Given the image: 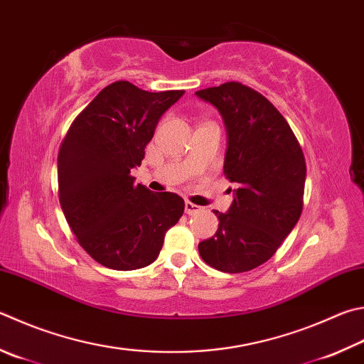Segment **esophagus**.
<instances>
[{
    "instance_id": "34e87169",
    "label": "esophagus",
    "mask_w": 364,
    "mask_h": 364,
    "mask_svg": "<svg viewBox=\"0 0 364 364\" xmlns=\"http://www.w3.org/2000/svg\"><path fill=\"white\" fill-rule=\"evenodd\" d=\"M184 210H186L188 215H196V213H199L202 208L199 207V205H196L193 202H186L184 203Z\"/></svg>"
}]
</instances>
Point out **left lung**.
Returning <instances> with one entry per match:
<instances>
[{"label": "left lung", "instance_id": "obj_1", "mask_svg": "<svg viewBox=\"0 0 364 364\" xmlns=\"http://www.w3.org/2000/svg\"><path fill=\"white\" fill-rule=\"evenodd\" d=\"M220 111L228 130L224 175L237 184L213 237L199 243L208 266L240 274L275 255L299 221L306 159L296 135L272 103L240 82L196 92Z\"/></svg>", "mask_w": 364, "mask_h": 364}]
</instances>
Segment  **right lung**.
Returning <instances> with one entry per match:
<instances>
[{
  "label": "right lung",
  "mask_w": 364,
  "mask_h": 364,
  "mask_svg": "<svg viewBox=\"0 0 364 364\" xmlns=\"http://www.w3.org/2000/svg\"><path fill=\"white\" fill-rule=\"evenodd\" d=\"M184 90L148 92L129 81L105 87L73 121L58 151V200L76 240L114 270L149 266L184 200L135 184L161 116Z\"/></svg>",
  "instance_id": "1"
}]
</instances>
